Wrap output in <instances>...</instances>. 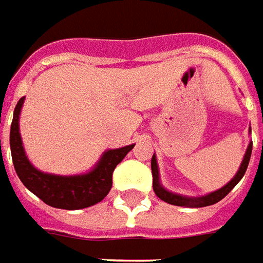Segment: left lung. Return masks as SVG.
<instances>
[{
  "label": "left lung",
  "instance_id": "left-lung-1",
  "mask_svg": "<svg viewBox=\"0 0 263 263\" xmlns=\"http://www.w3.org/2000/svg\"><path fill=\"white\" fill-rule=\"evenodd\" d=\"M251 130V128H249ZM251 153H252V143H249V146L247 148V153L243 156V160H242L241 167L239 170L235 174V177L231 180L228 184H225L224 187L219 188L214 193H210V194L202 195V197H184V195L176 194V193H171L168 190H165L161 182H160V174H158V165H157V158H156V154H153L152 158V174H153V190L157 195L160 200L165 201L168 204H173V205L178 206H191V208H200V206H206L212 205L218 201H221L224 198L225 195L230 193L232 188L235 187L238 182L241 181V178L245 174V171L248 168V164H249V158H251Z\"/></svg>",
  "mask_w": 263,
  "mask_h": 263
}]
</instances>
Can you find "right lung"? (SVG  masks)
Returning a JSON list of instances; mask_svg holds the SVG:
<instances>
[{"mask_svg": "<svg viewBox=\"0 0 263 263\" xmlns=\"http://www.w3.org/2000/svg\"><path fill=\"white\" fill-rule=\"evenodd\" d=\"M24 100L25 98H21L16 103L9 132L12 163L22 184L45 204L53 208L81 210L100 202L110 191L111 176L116 165L126 157V154L135 147V144L105 152L98 164L86 174L57 176L42 173L31 164L22 146L20 115Z\"/></svg>", "mask_w": 263, "mask_h": 263, "instance_id": "obj_1", "label": "right lung"}]
</instances>
